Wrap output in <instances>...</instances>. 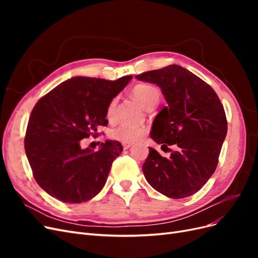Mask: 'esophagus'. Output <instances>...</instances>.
I'll return each instance as SVG.
<instances>
[{"label":"esophagus","instance_id":"34e87169","mask_svg":"<svg viewBox=\"0 0 258 258\" xmlns=\"http://www.w3.org/2000/svg\"><path fill=\"white\" fill-rule=\"evenodd\" d=\"M131 143H122V148L123 150H128V148L131 146Z\"/></svg>","mask_w":258,"mask_h":258}]
</instances>
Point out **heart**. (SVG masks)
I'll return each instance as SVG.
<instances>
[{"instance_id": "heart-1", "label": "heart", "mask_w": 258, "mask_h": 258, "mask_svg": "<svg viewBox=\"0 0 258 258\" xmlns=\"http://www.w3.org/2000/svg\"><path fill=\"white\" fill-rule=\"evenodd\" d=\"M132 95L146 110H153L158 104L161 91L158 87L151 84H139L132 88ZM116 107V99H113L106 110L108 120L114 118ZM147 134V128L144 126H130V124H119L111 131V138L121 143H135L141 140Z\"/></svg>"}]
</instances>
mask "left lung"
Here are the masks:
<instances>
[{"instance_id": "8db88e82", "label": "left lung", "mask_w": 258, "mask_h": 258, "mask_svg": "<svg viewBox=\"0 0 258 258\" xmlns=\"http://www.w3.org/2000/svg\"><path fill=\"white\" fill-rule=\"evenodd\" d=\"M136 77L158 85L168 103L156 116L151 138L168 150V144L176 146L174 151L170 150L169 158L148 147L142 167L146 181L169 198L191 196L217 167L227 134L221 100L210 85L176 64Z\"/></svg>"}]
</instances>
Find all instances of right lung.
Returning <instances> with one entry per match:
<instances>
[{"mask_svg":"<svg viewBox=\"0 0 258 258\" xmlns=\"http://www.w3.org/2000/svg\"><path fill=\"white\" fill-rule=\"evenodd\" d=\"M131 75L117 81L77 76L42 97L31 112L25 150L36 183L67 204H81L103 188L114 159L122 146L106 141L93 152L81 141L99 136L107 126L106 110Z\"/></svg>","mask_w":258,"mask_h":258,"instance_id":"1","label":"right lung"}]
</instances>
